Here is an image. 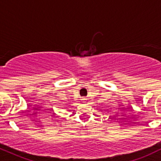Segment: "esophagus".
<instances>
[{"mask_svg": "<svg viewBox=\"0 0 161 161\" xmlns=\"http://www.w3.org/2000/svg\"><path fill=\"white\" fill-rule=\"evenodd\" d=\"M86 98H85V97H83L82 99V102H86Z\"/></svg>", "mask_w": 161, "mask_h": 161, "instance_id": "obj_1", "label": "esophagus"}]
</instances>
